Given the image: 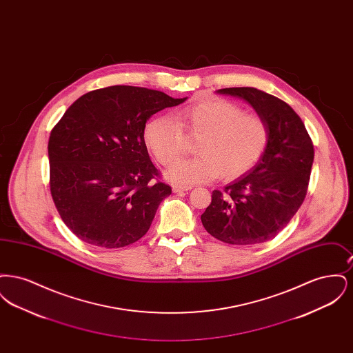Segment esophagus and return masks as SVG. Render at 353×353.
I'll return each instance as SVG.
<instances>
[{"mask_svg": "<svg viewBox=\"0 0 353 353\" xmlns=\"http://www.w3.org/2000/svg\"><path fill=\"white\" fill-rule=\"evenodd\" d=\"M190 189H192V186H179V185H174V186L172 188L173 193H181V192H188V190H190Z\"/></svg>", "mask_w": 353, "mask_h": 353, "instance_id": "esophagus-1", "label": "esophagus"}]
</instances>
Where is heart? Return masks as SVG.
Segmentation results:
<instances>
[{
  "label": "heart",
  "mask_w": 353,
  "mask_h": 353,
  "mask_svg": "<svg viewBox=\"0 0 353 353\" xmlns=\"http://www.w3.org/2000/svg\"><path fill=\"white\" fill-rule=\"evenodd\" d=\"M184 133L201 137L196 148L201 156L165 172L173 184H197L219 176L235 180L261 160L269 145L266 121L222 98L183 107L174 111L173 119H152L144 130V143L156 161L168 167L184 152Z\"/></svg>",
  "instance_id": "obj_1"
}]
</instances>
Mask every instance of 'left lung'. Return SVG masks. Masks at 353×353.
Segmentation results:
<instances>
[{
	"instance_id": "8db88e82",
	"label": "left lung",
	"mask_w": 353,
	"mask_h": 353,
	"mask_svg": "<svg viewBox=\"0 0 353 353\" xmlns=\"http://www.w3.org/2000/svg\"><path fill=\"white\" fill-rule=\"evenodd\" d=\"M248 101L269 127V145L248 173L214 190L201 216L219 241L256 245L274 238L295 216L307 194L314 145L302 119L285 103L254 87L217 91Z\"/></svg>"
}]
</instances>
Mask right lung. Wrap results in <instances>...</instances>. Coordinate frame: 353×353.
I'll list each match as a JSON object with an SVG mask.
<instances>
[{"label": "right lung", "instance_id": "add662e5", "mask_svg": "<svg viewBox=\"0 0 353 353\" xmlns=\"http://www.w3.org/2000/svg\"><path fill=\"white\" fill-rule=\"evenodd\" d=\"M156 90L111 85L74 101L51 130L50 190L61 219L85 243L124 248L145 234L172 193L144 143L153 114L184 103Z\"/></svg>", "mask_w": 353, "mask_h": 353}]
</instances>
